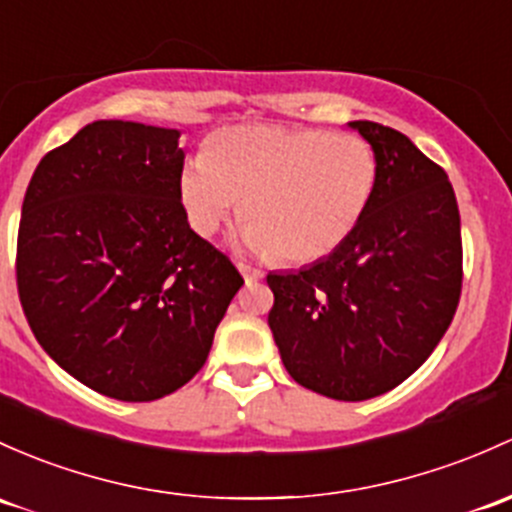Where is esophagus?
Segmentation results:
<instances>
[{
  "label": "esophagus",
  "instance_id": "34e87169",
  "mask_svg": "<svg viewBox=\"0 0 512 512\" xmlns=\"http://www.w3.org/2000/svg\"><path fill=\"white\" fill-rule=\"evenodd\" d=\"M238 270L242 277H245V282H257V279H262V270H257V267H250L247 262H238Z\"/></svg>",
  "mask_w": 512,
  "mask_h": 512
}]
</instances>
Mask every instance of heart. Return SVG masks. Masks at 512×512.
<instances>
[{
    "instance_id": "1",
    "label": "heart",
    "mask_w": 512,
    "mask_h": 512,
    "mask_svg": "<svg viewBox=\"0 0 512 512\" xmlns=\"http://www.w3.org/2000/svg\"><path fill=\"white\" fill-rule=\"evenodd\" d=\"M378 174V154L360 134L225 127L208 137L203 157L186 161L179 198L203 238L242 211L250 223L242 238L252 250L314 262L351 238L373 201Z\"/></svg>"
}]
</instances>
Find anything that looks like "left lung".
I'll list each match as a JSON object with an SVG mask.
<instances>
[{"instance_id": "left-lung-1", "label": "left lung", "mask_w": 512, "mask_h": 512, "mask_svg": "<svg viewBox=\"0 0 512 512\" xmlns=\"http://www.w3.org/2000/svg\"><path fill=\"white\" fill-rule=\"evenodd\" d=\"M378 154L353 235L299 272L267 274L287 373L343 402L378 397L432 355L461 297V218L449 176L397 129L348 122Z\"/></svg>"}]
</instances>
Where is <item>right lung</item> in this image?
<instances>
[{
    "mask_svg": "<svg viewBox=\"0 0 512 512\" xmlns=\"http://www.w3.org/2000/svg\"><path fill=\"white\" fill-rule=\"evenodd\" d=\"M179 129L98 120L39 161L16 287L41 348L75 380L152 402L206 363L240 272L188 225Z\"/></svg>",
    "mask_w": 512,
    "mask_h": 512,
    "instance_id": "1",
    "label": "right lung"
}]
</instances>
